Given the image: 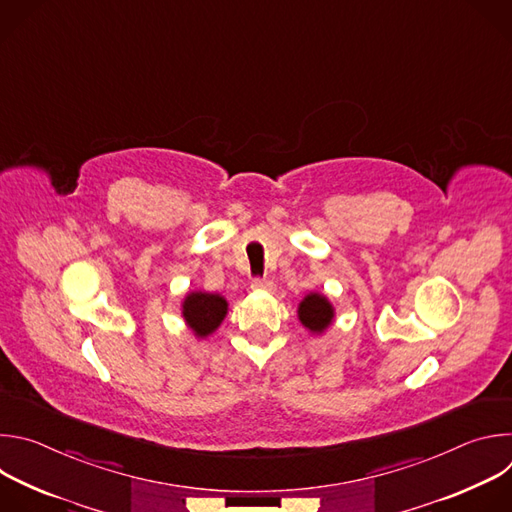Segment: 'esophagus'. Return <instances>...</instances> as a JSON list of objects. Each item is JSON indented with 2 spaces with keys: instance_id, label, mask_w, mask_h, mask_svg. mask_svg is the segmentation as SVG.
Wrapping results in <instances>:
<instances>
[{
  "instance_id": "34e87169",
  "label": "esophagus",
  "mask_w": 512,
  "mask_h": 512,
  "mask_svg": "<svg viewBox=\"0 0 512 512\" xmlns=\"http://www.w3.org/2000/svg\"><path fill=\"white\" fill-rule=\"evenodd\" d=\"M251 287H255V289H273V281L267 279V277H255L251 281Z\"/></svg>"
}]
</instances>
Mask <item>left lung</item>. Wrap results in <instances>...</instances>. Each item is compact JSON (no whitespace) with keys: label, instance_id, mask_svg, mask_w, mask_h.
<instances>
[{"label":"left lung","instance_id":"8db88e82","mask_svg":"<svg viewBox=\"0 0 512 512\" xmlns=\"http://www.w3.org/2000/svg\"><path fill=\"white\" fill-rule=\"evenodd\" d=\"M298 314L302 324L312 332H324L334 318V310L330 302L320 294L306 296L298 308Z\"/></svg>","mask_w":512,"mask_h":512}]
</instances>
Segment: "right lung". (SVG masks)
Masks as SVG:
<instances>
[{"instance_id":"add662e5","label":"right lung","mask_w":512,"mask_h":512,"mask_svg":"<svg viewBox=\"0 0 512 512\" xmlns=\"http://www.w3.org/2000/svg\"><path fill=\"white\" fill-rule=\"evenodd\" d=\"M184 320L194 330L196 336L204 338L210 332H214L227 314V302L218 294H202V291H194L182 306Z\"/></svg>"}]
</instances>
